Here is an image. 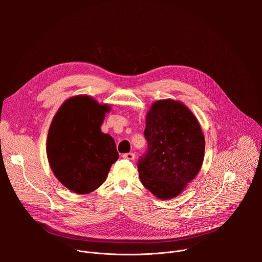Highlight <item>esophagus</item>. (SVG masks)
<instances>
[{
  "label": "esophagus",
  "instance_id": "1",
  "mask_svg": "<svg viewBox=\"0 0 262 262\" xmlns=\"http://www.w3.org/2000/svg\"><path fill=\"white\" fill-rule=\"evenodd\" d=\"M124 159H126V160H130V161H133V160H135V158H136V156H135V154H133V152H128V154H124L123 156H122Z\"/></svg>",
  "mask_w": 262,
  "mask_h": 262
}]
</instances>
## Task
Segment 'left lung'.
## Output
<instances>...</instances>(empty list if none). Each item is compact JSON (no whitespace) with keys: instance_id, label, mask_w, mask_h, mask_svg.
I'll use <instances>...</instances> for the list:
<instances>
[{"instance_id":"8db88e82","label":"left lung","mask_w":262,"mask_h":262,"mask_svg":"<svg viewBox=\"0 0 262 262\" xmlns=\"http://www.w3.org/2000/svg\"><path fill=\"white\" fill-rule=\"evenodd\" d=\"M147 150L140 157L142 184L160 199L178 196L201 169L205 140L192 112L179 101L158 100L146 116Z\"/></svg>"}]
</instances>
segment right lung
<instances>
[{"label": "right lung", "instance_id": "right-lung-1", "mask_svg": "<svg viewBox=\"0 0 262 262\" xmlns=\"http://www.w3.org/2000/svg\"><path fill=\"white\" fill-rule=\"evenodd\" d=\"M110 106L87 95L67 99L49 129L47 155L58 180L77 194L95 191L119 158L114 139L100 130Z\"/></svg>", "mask_w": 262, "mask_h": 262}]
</instances>
